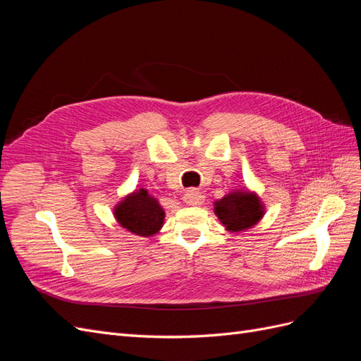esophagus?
Masks as SVG:
<instances>
[{
    "instance_id": "1",
    "label": "esophagus",
    "mask_w": 361,
    "mask_h": 361,
    "mask_svg": "<svg viewBox=\"0 0 361 361\" xmlns=\"http://www.w3.org/2000/svg\"><path fill=\"white\" fill-rule=\"evenodd\" d=\"M183 202L190 206H199L204 202V195L199 190H190L183 194Z\"/></svg>"
}]
</instances>
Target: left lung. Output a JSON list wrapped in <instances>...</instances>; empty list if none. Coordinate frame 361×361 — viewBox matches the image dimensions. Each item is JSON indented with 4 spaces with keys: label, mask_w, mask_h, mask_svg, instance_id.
Here are the masks:
<instances>
[{
    "label": "left lung",
    "mask_w": 361,
    "mask_h": 361,
    "mask_svg": "<svg viewBox=\"0 0 361 361\" xmlns=\"http://www.w3.org/2000/svg\"><path fill=\"white\" fill-rule=\"evenodd\" d=\"M215 215L228 232H245L256 226L265 214L259 195L247 190H236L215 203Z\"/></svg>",
    "instance_id": "left-lung-1"
}]
</instances>
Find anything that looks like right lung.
<instances>
[{
    "mask_svg": "<svg viewBox=\"0 0 361 361\" xmlns=\"http://www.w3.org/2000/svg\"><path fill=\"white\" fill-rule=\"evenodd\" d=\"M117 223L138 236H152L161 231L166 212L147 190H135L114 207Z\"/></svg>",
    "mask_w": 361,
    "mask_h": 361,
    "instance_id": "1",
    "label": "right lung"
}]
</instances>
